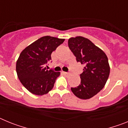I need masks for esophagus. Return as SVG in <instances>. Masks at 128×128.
<instances>
[{
	"label": "esophagus",
	"instance_id": "34e87169",
	"mask_svg": "<svg viewBox=\"0 0 128 128\" xmlns=\"http://www.w3.org/2000/svg\"><path fill=\"white\" fill-rule=\"evenodd\" d=\"M63 74H65V75H69V73H68V72H63Z\"/></svg>",
	"mask_w": 128,
	"mask_h": 128
}]
</instances>
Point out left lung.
Listing matches in <instances>:
<instances>
[{
  "label": "left lung",
  "instance_id": "1",
  "mask_svg": "<svg viewBox=\"0 0 128 128\" xmlns=\"http://www.w3.org/2000/svg\"><path fill=\"white\" fill-rule=\"evenodd\" d=\"M68 45L77 62L84 65L80 74L81 83L71 90L80 99H90L103 88L108 80L110 71L108 58L103 50L84 37L69 38Z\"/></svg>",
  "mask_w": 128,
  "mask_h": 128
}]
</instances>
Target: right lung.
I'll use <instances>...</instances> for the list:
<instances>
[{"label": "right lung", "instance_id": "add662e5", "mask_svg": "<svg viewBox=\"0 0 128 128\" xmlns=\"http://www.w3.org/2000/svg\"><path fill=\"white\" fill-rule=\"evenodd\" d=\"M65 39L46 36L37 40L20 53L16 64L18 78L32 94L43 96L52 89L60 72L45 67L51 60V54Z\"/></svg>", "mask_w": 128, "mask_h": 128}]
</instances>
